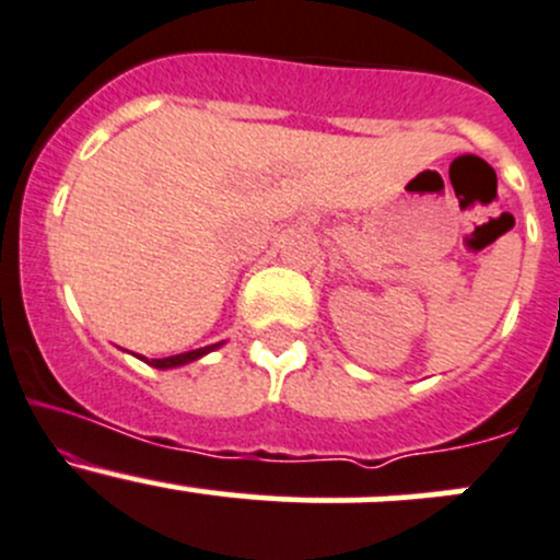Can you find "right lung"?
<instances>
[{"label":"right lung","instance_id":"add662e5","mask_svg":"<svg viewBox=\"0 0 560 560\" xmlns=\"http://www.w3.org/2000/svg\"><path fill=\"white\" fill-rule=\"evenodd\" d=\"M220 346H222V343H214V346H203V349H196V351H185V354H174V357H166V359H152V362H147V364H152V368H158V370L179 368V364L196 362V359L206 357V354H209V351L220 349ZM141 359H144V357H141Z\"/></svg>","mask_w":560,"mask_h":560}]
</instances>
